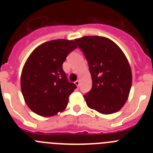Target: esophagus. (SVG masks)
Returning <instances> with one entry per match:
<instances>
[{"label": "esophagus", "instance_id": "obj_1", "mask_svg": "<svg viewBox=\"0 0 153 153\" xmlns=\"http://www.w3.org/2000/svg\"><path fill=\"white\" fill-rule=\"evenodd\" d=\"M75 84L77 86H79V79H78V80H76V81H75Z\"/></svg>", "mask_w": 153, "mask_h": 153}]
</instances>
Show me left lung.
<instances>
[{"instance_id":"1","label":"left lung","mask_w":153,"mask_h":153,"mask_svg":"<svg viewBox=\"0 0 153 153\" xmlns=\"http://www.w3.org/2000/svg\"><path fill=\"white\" fill-rule=\"evenodd\" d=\"M88 62L92 88L83 97L86 105L102 114L120 110L127 100L132 86L129 63L120 47L100 36L76 39Z\"/></svg>"}]
</instances>
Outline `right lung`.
Returning a JSON list of instances; mask_svg holds the SVG:
<instances>
[{"label":"right lung","mask_w":153,"mask_h":153,"mask_svg":"<svg viewBox=\"0 0 153 153\" xmlns=\"http://www.w3.org/2000/svg\"><path fill=\"white\" fill-rule=\"evenodd\" d=\"M76 47L74 40H54L40 44L30 53L23 67L21 87L33 113L49 117L67 107L76 86L69 82L63 63Z\"/></svg>","instance_id":"obj_1"}]
</instances>
